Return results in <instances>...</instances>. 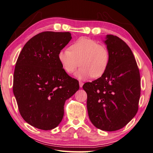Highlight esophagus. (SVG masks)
Segmentation results:
<instances>
[{
	"label": "esophagus",
	"mask_w": 153,
	"mask_h": 153,
	"mask_svg": "<svg viewBox=\"0 0 153 153\" xmlns=\"http://www.w3.org/2000/svg\"><path fill=\"white\" fill-rule=\"evenodd\" d=\"M83 85H84V83H83L82 82H79V85H80V87H83Z\"/></svg>",
	"instance_id": "obj_1"
}]
</instances>
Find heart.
Returning a JSON list of instances; mask_svg holds the SVG:
<instances>
[{
	"label": "heart",
	"instance_id": "b5f03b06",
	"mask_svg": "<svg viewBox=\"0 0 153 153\" xmlns=\"http://www.w3.org/2000/svg\"><path fill=\"white\" fill-rule=\"evenodd\" d=\"M70 49L60 50L58 59L64 71L69 74L75 71L80 64L81 66L75 74L78 79L92 76L100 77L107 69L110 61L108 50L96 41L81 37L71 45Z\"/></svg>",
	"mask_w": 153,
	"mask_h": 153
}]
</instances>
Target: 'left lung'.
<instances>
[{
  "label": "left lung",
  "instance_id": "left-lung-1",
  "mask_svg": "<svg viewBox=\"0 0 153 153\" xmlns=\"http://www.w3.org/2000/svg\"><path fill=\"white\" fill-rule=\"evenodd\" d=\"M103 42L110 54L101 76L87 82V107L91 123L107 131L121 129L135 116L140 96L139 70L131 50L117 36L106 35Z\"/></svg>",
  "mask_w": 153,
  "mask_h": 153
}]
</instances>
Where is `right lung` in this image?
<instances>
[{
  "instance_id": "1",
  "label": "right lung",
  "mask_w": 153,
  "mask_h": 153,
  "mask_svg": "<svg viewBox=\"0 0 153 153\" xmlns=\"http://www.w3.org/2000/svg\"><path fill=\"white\" fill-rule=\"evenodd\" d=\"M70 32H43L27 41L16 63L13 93L20 115L43 130L56 128L64 116L66 101L79 89L69 76L58 53L71 39Z\"/></svg>"
}]
</instances>
